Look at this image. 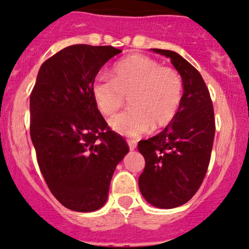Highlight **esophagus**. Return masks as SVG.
<instances>
[{
	"label": "esophagus",
	"mask_w": 249,
	"mask_h": 249,
	"mask_svg": "<svg viewBox=\"0 0 249 249\" xmlns=\"http://www.w3.org/2000/svg\"><path fill=\"white\" fill-rule=\"evenodd\" d=\"M127 142H128V145H130L131 151H133V149L137 147V142H134V140H127Z\"/></svg>",
	"instance_id": "esophagus-1"
}]
</instances>
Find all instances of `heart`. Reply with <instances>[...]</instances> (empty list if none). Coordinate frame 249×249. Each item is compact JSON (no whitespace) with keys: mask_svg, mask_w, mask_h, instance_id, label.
I'll list each match as a JSON object with an SVG mask.
<instances>
[{"mask_svg":"<svg viewBox=\"0 0 249 249\" xmlns=\"http://www.w3.org/2000/svg\"><path fill=\"white\" fill-rule=\"evenodd\" d=\"M182 92L183 85L178 71L142 54L122 59L113 66L111 77L98 75L92 83L95 103L104 116L118 111L127 96L131 107L110 119V125L131 138L172 122Z\"/></svg>","mask_w":249,"mask_h":249,"instance_id":"b5f03b06","label":"heart"}]
</instances>
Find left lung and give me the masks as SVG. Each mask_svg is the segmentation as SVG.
Segmentation results:
<instances>
[{
    "label": "left lung",
    "instance_id": "left-lung-1",
    "mask_svg": "<svg viewBox=\"0 0 249 249\" xmlns=\"http://www.w3.org/2000/svg\"><path fill=\"white\" fill-rule=\"evenodd\" d=\"M153 51L170 58L184 91L178 112L162 132L138 143L145 158L139 189L152 205L173 209L190 200L205 178L213 146L214 111L208 87L193 65L173 51Z\"/></svg>",
    "mask_w": 249,
    "mask_h": 249
}]
</instances>
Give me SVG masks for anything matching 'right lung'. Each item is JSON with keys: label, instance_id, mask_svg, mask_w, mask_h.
I'll use <instances>...</instances> for the list:
<instances>
[{"label": "right lung", "instance_id": "add662e5", "mask_svg": "<svg viewBox=\"0 0 249 249\" xmlns=\"http://www.w3.org/2000/svg\"><path fill=\"white\" fill-rule=\"evenodd\" d=\"M122 51L71 45L41 65L30 95V136L39 169L65 208L91 212L107 202L127 142L107 126L92 83L102 66Z\"/></svg>", "mask_w": 249, "mask_h": 249}]
</instances>
